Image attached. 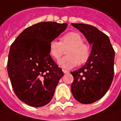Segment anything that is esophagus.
Instances as JSON below:
<instances>
[{"label":"esophagus","mask_w":121,"mask_h":121,"mask_svg":"<svg viewBox=\"0 0 121 121\" xmlns=\"http://www.w3.org/2000/svg\"><path fill=\"white\" fill-rule=\"evenodd\" d=\"M62 71L64 72V74H66V73H68V72H69V71L66 70H65V69H62Z\"/></svg>","instance_id":"esophagus-1"}]
</instances>
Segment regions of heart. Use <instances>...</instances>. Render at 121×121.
I'll return each mask as SVG.
<instances>
[{"instance_id":"1","label":"heart","mask_w":121,"mask_h":121,"mask_svg":"<svg viewBox=\"0 0 121 121\" xmlns=\"http://www.w3.org/2000/svg\"><path fill=\"white\" fill-rule=\"evenodd\" d=\"M85 40L81 35L76 32H69L64 34L60 42L53 40L49 44L51 56L58 60L66 51V56L59 61V64L65 68H72L78 64H84L89 60L91 55L89 45L85 43Z\"/></svg>"}]
</instances>
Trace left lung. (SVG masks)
Masks as SVG:
<instances>
[{
    "label": "left lung",
    "mask_w": 121,
    "mask_h": 121,
    "mask_svg": "<svg viewBox=\"0 0 121 121\" xmlns=\"http://www.w3.org/2000/svg\"><path fill=\"white\" fill-rule=\"evenodd\" d=\"M92 44L90 57L85 65L71 72L74 77L71 91L82 104H91L108 91L114 78V50L107 35L91 25L72 24Z\"/></svg>",
    "instance_id": "8db88e82"
}]
</instances>
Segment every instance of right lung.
<instances>
[{
  "label": "right lung",
  "instance_id": "right-lung-1",
  "mask_svg": "<svg viewBox=\"0 0 121 121\" xmlns=\"http://www.w3.org/2000/svg\"><path fill=\"white\" fill-rule=\"evenodd\" d=\"M66 24L40 22L25 29L10 47L7 71L15 95L25 104L41 107L49 103L64 76L51 58L49 44Z\"/></svg>",
  "mask_w": 121,
  "mask_h": 121
}]
</instances>
